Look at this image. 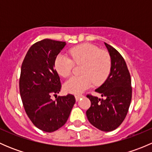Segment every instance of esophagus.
<instances>
[{
    "instance_id": "1",
    "label": "esophagus",
    "mask_w": 152,
    "mask_h": 152,
    "mask_svg": "<svg viewBox=\"0 0 152 152\" xmlns=\"http://www.w3.org/2000/svg\"><path fill=\"white\" fill-rule=\"evenodd\" d=\"M82 97H83V96H82V95H76V96H75V99H76V100L77 101H79V99H80V98H82Z\"/></svg>"
}]
</instances>
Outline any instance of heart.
<instances>
[{"instance_id":"heart-1","label":"heart","mask_w":152,"mask_h":152,"mask_svg":"<svg viewBox=\"0 0 152 152\" xmlns=\"http://www.w3.org/2000/svg\"><path fill=\"white\" fill-rule=\"evenodd\" d=\"M70 58L64 54H58L54 59V67L62 77L70 75L73 65H82L81 76H73L64 84L67 93L79 94L89 88L94 82L102 84L108 77L111 70L112 61L110 54L92 44L85 43L73 47L69 50Z\"/></svg>"}]
</instances>
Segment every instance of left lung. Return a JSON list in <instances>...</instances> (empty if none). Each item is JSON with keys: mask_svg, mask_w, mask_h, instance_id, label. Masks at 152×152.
<instances>
[{"mask_svg": "<svg viewBox=\"0 0 152 152\" xmlns=\"http://www.w3.org/2000/svg\"><path fill=\"white\" fill-rule=\"evenodd\" d=\"M104 44L111 57V70L104 83L96 92L105 99L87 95L91 105L86 115L95 127L110 132L122 124L128 113L132 100L131 76L121 53L111 45Z\"/></svg>", "mask_w": 152, "mask_h": 152, "instance_id": "obj_1", "label": "left lung"}]
</instances>
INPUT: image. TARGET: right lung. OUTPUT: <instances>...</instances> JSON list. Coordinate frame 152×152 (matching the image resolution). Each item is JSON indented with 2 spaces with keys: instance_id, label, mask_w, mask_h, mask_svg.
<instances>
[{
  "instance_id": "right-lung-1",
  "label": "right lung",
  "mask_w": 152,
  "mask_h": 152,
  "mask_svg": "<svg viewBox=\"0 0 152 152\" xmlns=\"http://www.w3.org/2000/svg\"><path fill=\"white\" fill-rule=\"evenodd\" d=\"M65 45L50 39L39 41L28 49L21 66L19 87L25 111L34 125L46 132L66 123L76 102L71 94L50 99L61 90L54 59Z\"/></svg>"
}]
</instances>
